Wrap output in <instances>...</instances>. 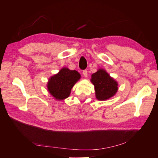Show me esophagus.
Returning <instances> with one entry per match:
<instances>
[{"instance_id":"1","label":"esophagus","mask_w":158,"mask_h":158,"mask_svg":"<svg viewBox=\"0 0 158 158\" xmlns=\"http://www.w3.org/2000/svg\"><path fill=\"white\" fill-rule=\"evenodd\" d=\"M83 75H84V76L85 78H86L87 76H88V71L87 70H84L83 71Z\"/></svg>"}]
</instances>
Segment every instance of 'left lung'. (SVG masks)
<instances>
[{
  "label": "left lung",
  "instance_id": "1",
  "mask_svg": "<svg viewBox=\"0 0 158 158\" xmlns=\"http://www.w3.org/2000/svg\"><path fill=\"white\" fill-rule=\"evenodd\" d=\"M91 82L94 85L95 97L99 101H106L113 97L118 91V82L103 69L92 74Z\"/></svg>",
  "mask_w": 158,
  "mask_h": 158
}]
</instances>
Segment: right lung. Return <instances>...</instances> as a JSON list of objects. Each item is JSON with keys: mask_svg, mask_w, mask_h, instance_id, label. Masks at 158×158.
I'll list each match as a JSON object with an SVG mask.
<instances>
[{"mask_svg": "<svg viewBox=\"0 0 158 158\" xmlns=\"http://www.w3.org/2000/svg\"><path fill=\"white\" fill-rule=\"evenodd\" d=\"M80 78L81 75L78 71L63 67L58 73L49 78L47 84V90L55 99L64 100L69 97L72 88Z\"/></svg>", "mask_w": 158, "mask_h": 158, "instance_id": "right-lung-1", "label": "right lung"}]
</instances>
